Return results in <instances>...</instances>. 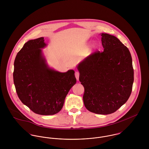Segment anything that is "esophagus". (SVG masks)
<instances>
[{"label":"esophagus","mask_w":149,"mask_h":149,"mask_svg":"<svg viewBox=\"0 0 149 149\" xmlns=\"http://www.w3.org/2000/svg\"><path fill=\"white\" fill-rule=\"evenodd\" d=\"M75 77L77 79V80H79V73L78 72H75Z\"/></svg>","instance_id":"esophagus-1"}]
</instances>
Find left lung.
I'll return each mask as SVG.
<instances>
[{
  "mask_svg": "<svg viewBox=\"0 0 149 149\" xmlns=\"http://www.w3.org/2000/svg\"><path fill=\"white\" fill-rule=\"evenodd\" d=\"M101 36L103 52L88 56L77 68L84 88L86 108L97 114L108 115L127 101L132 88L134 69L127 47L113 36Z\"/></svg>",
  "mask_w": 149,
  "mask_h": 149,
  "instance_id": "1",
  "label": "left lung"
}]
</instances>
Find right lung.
Returning a JSON list of instances; mask_svg holds the SVG:
<instances>
[{
  "label": "right lung",
  "instance_id": "1",
  "mask_svg": "<svg viewBox=\"0 0 149 149\" xmlns=\"http://www.w3.org/2000/svg\"><path fill=\"white\" fill-rule=\"evenodd\" d=\"M44 41L41 37L24 43L14 61L13 79L24 105L36 113L51 115L61 111L76 79L73 70L62 73L49 67L42 53Z\"/></svg>",
  "mask_w": 149,
  "mask_h": 149
}]
</instances>
